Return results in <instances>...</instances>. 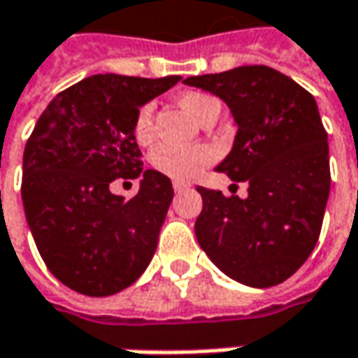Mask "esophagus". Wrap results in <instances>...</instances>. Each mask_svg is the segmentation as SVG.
Instances as JSON below:
<instances>
[{
    "label": "esophagus",
    "instance_id": "obj_1",
    "mask_svg": "<svg viewBox=\"0 0 358 358\" xmlns=\"http://www.w3.org/2000/svg\"><path fill=\"white\" fill-rule=\"evenodd\" d=\"M173 189H175V193H183V191H187L189 185L187 183H181V181H175V183H173Z\"/></svg>",
    "mask_w": 358,
    "mask_h": 358
}]
</instances>
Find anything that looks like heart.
I'll return each instance as SVG.
<instances>
[{"instance_id": "heart-1", "label": "heart", "mask_w": 358, "mask_h": 358, "mask_svg": "<svg viewBox=\"0 0 358 358\" xmlns=\"http://www.w3.org/2000/svg\"><path fill=\"white\" fill-rule=\"evenodd\" d=\"M181 106L199 124L207 122L209 118L220 117L222 104L220 100L207 92H185L181 99ZM134 136L138 143H147L152 136V104H145L134 120ZM215 152L206 145H193V147H177V145H159L151 152V163L157 171L167 175L175 181H191L199 173L213 163Z\"/></svg>"}]
</instances>
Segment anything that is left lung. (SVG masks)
I'll return each instance as SVG.
<instances>
[{
    "label": "left lung",
    "instance_id": "1",
    "mask_svg": "<svg viewBox=\"0 0 358 358\" xmlns=\"http://www.w3.org/2000/svg\"><path fill=\"white\" fill-rule=\"evenodd\" d=\"M187 86L224 100L238 127L215 171L248 185V197L197 187L195 236L231 280L270 288L313 254L331 193L329 136L314 96L268 66L191 76Z\"/></svg>",
    "mask_w": 358,
    "mask_h": 358
}]
</instances>
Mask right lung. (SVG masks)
Instances as JSON below:
<instances>
[{"mask_svg": "<svg viewBox=\"0 0 358 358\" xmlns=\"http://www.w3.org/2000/svg\"><path fill=\"white\" fill-rule=\"evenodd\" d=\"M181 76L94 74L52 100L24 151L22 201L48 270L74 292L110 296L141 276L173 201L167 175L143 171L134 120ZM115 178L139 179L124 200Z\"/></svg>", "mask_w": 358, "mask_h": 358, "instance_id": "obj_1", "label": "right lung"}]
</instances>
